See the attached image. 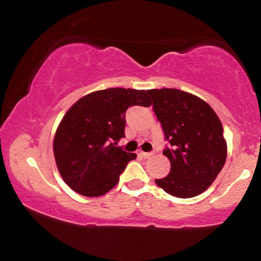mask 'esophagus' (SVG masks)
Masks as SVG:
<instances>
[{
	"label": "esophagus",
	"instance_id": "obj_1",
	"mask_svg": "<svg viewBox=\"0 0 261 261\" xmlns=\"http://www.w3.org/2000/svg\"><path fill=\"white\" fill-rule=\"evenodd\" d=\"M141 156H143L144 159H148V158H151L152 155H153V153H151V152H140L139 153Z\"/></svg>",
	"mask_w": 261,
	"mask_h": 261
}]
</instances>
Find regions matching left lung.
<instances>
[{"mask_svg":"<svg viewBox=\"0 0 261 261\" xmlns=\"http://www.w3.org/2000/svg\"><path fill=\"white\" fill-rule=\"evenodd\" d=\"M147 92L170 144L163 151L170 161V173L155 183L174 197H196L211 187L226 162L227 143L220 118L208 103L188 92Z\"/></svg>","mask_w":261,"mask_h":261,"instance_id":"obj_1","label":"left lung"}]
</instances>
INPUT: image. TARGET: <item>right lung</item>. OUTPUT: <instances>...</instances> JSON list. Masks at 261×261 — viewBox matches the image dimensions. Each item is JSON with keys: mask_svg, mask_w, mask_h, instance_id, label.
Wrapping results in <instances>:
<instances>
[{"mask_svg": "<svg viewBox=\"0 0 261 261\" xmlns=\"http://www.w3.org/2000/svg\"><path fill=\"white\" fill-rule=\"evenodd\" d=\"M149 107L147 91L107 88L87 94L64 115L54 137V156L62 178L73 191L99 197L120 180L137 154L116 146L125 137V112Z\"/></svg>", "mask_w": 261, "mask_h": 261, "instance_id": "right-lung-1", "label": "right lung"}]
</instances>
